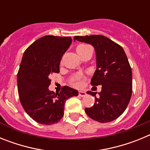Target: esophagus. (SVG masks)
<instances>
[{
    "instance_id": "1",
    "label": "esophagus",
    "mask_w": 150,
    "mask_h": 150,
    "mask_svg": "<svg viewBox=\"0 0 150 150\" xmlns=\"http://www.w3.org/2000/svg\"><path fill=\"white\" fill-rule=\"evenodd\" d=\"M79 95L80 97H84L86 95V93L85 92V91H79Z\"/></svg>"
}]
</instances>
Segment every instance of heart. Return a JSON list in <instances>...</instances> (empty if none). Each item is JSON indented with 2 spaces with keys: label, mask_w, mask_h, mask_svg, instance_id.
I'll return each instance as SVG.
<instances>
[{
  "label": "heart",
  "mask_w": 150,
  "mask_h": 150,
  "mask_svg": "<svg viewBox=\"0 0 150 150\" xmlns=\"http://www.w3.org/2000/svg\"><path fill=\"white\" fill-rule=\"evenodd\" d=\"M88 47V46L86 45H79L76 47V52H79L80 50H83V49L86 48ZM74 86H76L77 87H80L82 86V85H83V82H82V76H76L74 77Z\"/></svg>",
  "instance_id": "obj_1"
}]
</instances>
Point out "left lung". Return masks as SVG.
Wrapping results in <instances>:
<instances>
[{
	"label": "left lung",
	"mask_w": 150,
	"mask_h": 150,
	"mask_svg": "<svg viewBox=\"0 0 150 150\" xmlns=\"http://www.w3.org/2000/svg\"><path fill=\"white\" fill-rule=\"evenodd\" d=\"M74 40L95 48L97 68L91 84L102 86L98 98L97 92L87 91L95 101L85 111L99 122L113 121L125 110L132 94V72L126 54L121 46L103 35L75 36Z\"/></svg>",
	"instance_id": "1"
}]
</instances>
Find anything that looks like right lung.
<instances>
[{"label": "right lung", "mask_w": 150, "mask_h": 150, "mask_svg": "<svg viewBox=\"0 0 150 150\" xmlns=\"http://www.w3.org/2000/svg\"><path fill=\"white\" fill-rule=\"evenodd\" d=\"M70 37L46 35L34 42L24 52L17 74L19 100L27 114L42 125L59 122L64 103L78 91L64 86L58 93L50 91V75L59 73L61 59L70 45Z\"/></svg>", "instance_id": "1"}]
</instances>
